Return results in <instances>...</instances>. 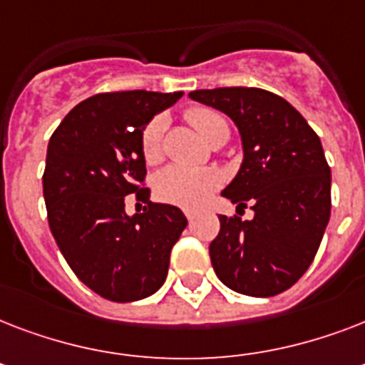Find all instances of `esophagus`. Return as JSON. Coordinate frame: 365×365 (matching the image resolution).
<instances>
[{"instance_id":"34e87169","label":"esophagus","mask_w":365,"mask_h":365,"mask_svg":"<svg viewBox=\"0 0 365 365\" xmlns=\"http://www.w3.org/2000/svg\"><path fill=\"white\" fill-rule=\"evenodd\" d=\"M185 217H187L189 222H193V220H195V212H191V210H185Z\"/></svg>"}]
</instances>
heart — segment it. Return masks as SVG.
I'll use <instances>...</instances> for the list:
<instances>
[{"label": "heart", "mask_w": 365, "mask_h": 365, "mask_svg": "<svg viewBox=\"0 0 365 365\" xmlns=\"http://www.w3.org/2000/svg\"><path fill=\"white\" fill-rule=\"evenodd\" d=\"M193 128L208 142L217 138H229V125L222 113L212 108L195 106L185 111ZM166 130V117L155 115L149 119L140 134V153L148 165H155L163 159V138ZM223 178L216 168H185V166H166L153 178L155 197L166 205L195 210L210 199V195L220 189Z\"/></svg>", "instance_id": "1"}]
</instances>
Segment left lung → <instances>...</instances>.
<instances>
[{
  "label": "left lung",
  "mask_w": 365,
  "mask_h": 365,
  "mask_svg": "<svg viewBox=\"0 0 365 365\" xmlns=\"http://www.w3.org/2000/svg\"><path fill=\"white\" fill-rule=\"evenodd\" d=\"M189 98L239 126L244 160L222 195L237 212L254 210L252 220L220 216L212 267L239 294H282L312 263L331 214V170L320 138L294 106L263 88H205Z\"/></svg>",
  "instance_id": "1"
}]
</instances>
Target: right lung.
Here are the masks:
<instances>
[{
  "instance_id": "right-lung-1",
  "label": "right lung",
  "mask_w": 365,
  "mask_h": 365,
  "mask_svg": "<svg viewBox=\"0 0 365 365\" xmlns=\"http://www.w3.org/2000/svg\"><path fill=\"white\" fill-rule=\"evenodd\" d=\"M182 93L119 91L77 104L48 140L43 195L48 227L76 277L94 294L130 303L166 280L172 246L187 225L180 208L149 202L140 134ZM148 202L125 216L124 197Z\"/></svg>"
}]
</instances>
